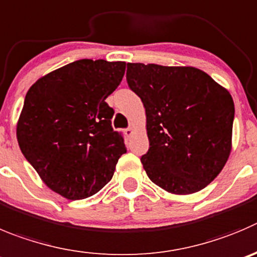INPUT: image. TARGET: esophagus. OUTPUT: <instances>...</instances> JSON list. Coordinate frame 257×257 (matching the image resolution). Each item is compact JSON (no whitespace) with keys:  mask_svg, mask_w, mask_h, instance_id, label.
I'll return each mask as SVG.
<instances>
[{"mask_svg":"<svg viewBox=\"0 0 257 257\" xmlns=\"http://www.w3.org/2000/svg\"><path fill=\"white\" fill-rule=\"evenodd\" d=\"M123 133H124V135L127 136V138H130V136L134 134V128H133V127H127V128L123 131Z\"/></svg>","mask_w":257,"mask_h":257,"instance_id":"obj_1","label":"esophagus"}]
</instances>
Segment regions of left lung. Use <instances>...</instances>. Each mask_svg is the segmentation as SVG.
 <instances>
[{"label":"left lung","instance_id":"obj_1","mask_svg":"<svg viewBox=\"0 0 257 257\" xmlns=\"http://www.w3.org/2000/svg\"><path fill=\"white\" fill-rule=\"evenodd\" d=\"M127 84L143 101L153 183L174 194L206 188L231 153L234 104L228 90L193 67L128 63Z\"/></svg>","mask_w":257,"mask_h":257}]
</instances>
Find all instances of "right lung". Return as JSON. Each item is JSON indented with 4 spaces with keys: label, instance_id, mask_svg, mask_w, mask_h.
I'll return each instance as SVG.
<instances>
[{
    "label": "right lung",
    "instance_id": "1",
    "mask_svg": "<svg viewBox=\"0 0 257 257\" xmlns=\"http://www.w3.org/2000/svg\"><path fill=\"white\" fill-rule=\"evenodd\" d=\"M124 69V62L80 59L40 78L26 93L19 146L43 182L68 199L99 192L126 153L106 102Z\"/></svg>",
    "mask_w": 257,
    "mask_h": 257
}]
</instances>
